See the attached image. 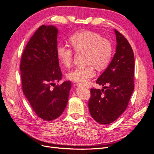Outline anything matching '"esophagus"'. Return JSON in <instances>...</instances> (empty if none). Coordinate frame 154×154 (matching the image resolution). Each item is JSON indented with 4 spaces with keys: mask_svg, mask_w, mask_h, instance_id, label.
I'll return each mask as SVG.
<instances>
[{
    "mask_svg": "<svg viewBox=\"0 0 154 154\" xmlns=\"http://www.w3.org/2000/svg\"><path fill=\"white\" fill-rule=\"evenodd\" d=\"M77 86H79V87H82V88H85L86 86H82V85H81V84H77Z\"/></svg>",
    "mask_w": 154,
    "mask_h": 154,
    "instance_id": "1",
    "label": "esophagus"
}]
</instances>
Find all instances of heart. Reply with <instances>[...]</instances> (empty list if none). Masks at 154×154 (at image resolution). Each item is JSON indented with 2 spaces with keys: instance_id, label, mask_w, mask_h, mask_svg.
<instances>
[{
  "instance_id": "b5f03b06",
  "label": "heart",
  "mask_w": 154,
  "mask_h": 154,
  "mask_svg": "<svg viewBox=\"0 0 154 154\" xmlns=\"http://www.w3.org/2000/svg\"><path fill=\"white\" fill-rule=\"evenodd\" d=\"M69 40L76 52L85 51V58L88 65L68 72L66 77L69 80L79 84H86L96 74L94 65L103 68L109 64L112 54V44L109 40L102 38L100 34L90 31L76 32ZM56 53L59 60L65 66L70 67L72 65L74 51L71 47L59 44L56 48Z\"/></svg>"
}]
</instances>
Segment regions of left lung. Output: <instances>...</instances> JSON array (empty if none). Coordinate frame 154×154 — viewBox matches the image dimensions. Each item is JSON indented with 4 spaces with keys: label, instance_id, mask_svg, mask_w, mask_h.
<instances>
[{
    "label": "left lung",
    "instance_id": "8db88e82",
    "mask_svg": "<svg viewBox=\"0 0 154 154\" xmlns=\"http://www.w3.org/2000/svg\"><path fill=\"white\" fill-rule=\"evenodd\" d=\"M116 52L109 65L96 81L104 86L91 89L89 110L94 120L106 125L115 121L126 110L134 91V56L124 36L114 30Z\"/></svg>",
    "mask_w": 154,
    "mask_h": 154
}]
</instances>
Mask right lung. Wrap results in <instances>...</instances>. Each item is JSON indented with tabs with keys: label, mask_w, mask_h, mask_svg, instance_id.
Masks as SVG:
<instances>
[{
	"label": "right lung",
	"mask_w": 154,
	"mask_h": 154,
	"mask_svg": "<svg viewBox=\"0 0 154 154\" xmlns=\"http://www.w3.org/2000/svg\"><path fill=\"white\" fill-rule=\"evenodd\" d=\"M58 29L42 25L34 33L23 53L20 71L23 91L33 111L43 120L60 117L68 103L72 84L59 82L62 73L56 53Z\"/></svg>",
	"instance_id": "add662e5"
}]
</instances>
